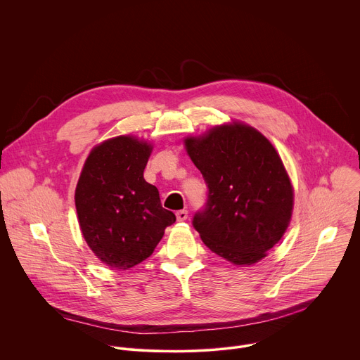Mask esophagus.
<instances>
[{
    "label": "esophagus",
    "mask_w": 360,
    "mask_h": 360,
    "mask_svg": "<svg viewBox=\"0 0 360 360\" xmlns=\"http://www.w3.org/2000/svg\"><path fill=\"white\" fill-rule=\"evenodd\" d=\"M176 219L178 221H186L188 219V211H185V210H182V211H178L176 212Z\"/></svg>",
    "instance_id": "34e87169"
}]
</instances>
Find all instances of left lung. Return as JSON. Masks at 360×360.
Wrapping results in <instances>:
<instances>
[{
    "mask_svg": "<svg viewBox=\"0 0 360 360\" xmlns=\"http://www.w3.org/2000/svg\"><path fill=\"white\" fill-rule=\"evenodd\" d=\"M184 143L210 189L207 208L193 218L202 242L233 265L262 261L286 232L295 198L272 142L232 121Z\"/></svg>",
    "mask_w": 360,
    "mask_h": 360,
    "instance_id": "left-lung-1",
    "label": "left lung"
}]
</instances>
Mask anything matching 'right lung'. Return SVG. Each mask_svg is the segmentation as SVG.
Here are the masks:
<instances>
[{"mask_svg": "<svg viewBox=\"0 0 360 360\" xmlns=\"http://www.w3.org/2000/svg\"><path fill=\"white\" fill-rule=\"evenodd\" d=\"M152 142L118 135L95 145L82 167L75 208L81 233L96 258L127 271L152 255L175 215L157 186L143 179Z\"/></svg>", "mask_w": 360, "mask_h": 360, "instance_id": "add662e5", "label": "right lung"}]
</instances>
